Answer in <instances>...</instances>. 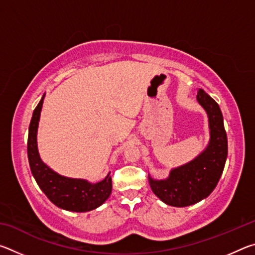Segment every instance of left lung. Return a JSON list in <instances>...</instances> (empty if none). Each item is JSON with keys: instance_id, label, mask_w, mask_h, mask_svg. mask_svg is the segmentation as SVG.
Returning <instances> with one entry per match:
<instances>
[{"instance_id": "left-lung-1", "label": "left lung", "mask_w": 255, "mask_h": 255, "mask_svg": "<svg viewBox=\"0 0 255 255\" xmlns=\"http://www.w3.org/2000/svg\"><path fill=\"white\" fill-rule=\"evenodd\" d=\"M197 101L208 115V146L191 162L172 169L165 180H154L148 175L152 191L173 207L195 205L208 197L221 179L227 158V135L221 108L202 89L198 90Z\"/></svg>"}]
</instances>
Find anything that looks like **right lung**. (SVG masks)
Instances as JSON below:
<instances>
[{"label":"right lung","instance_id":"1","mask_svg":"<svg viewBox=\"0 0 255 255\" xmlns=\"http://www.w3.org/2000/svg\"><path fill=\"white\" fill-rule=\"evenodd\" d=\"M45 94L33 110L28 135V159L31 173L47 198L59 208L85 213L100 207L109 198L112 189L110 173L98 183L72 179L56 173L41 161L38 153L37 130Z\"/></svg>","mask_w":255,"mask_h":255}]
</instances>
